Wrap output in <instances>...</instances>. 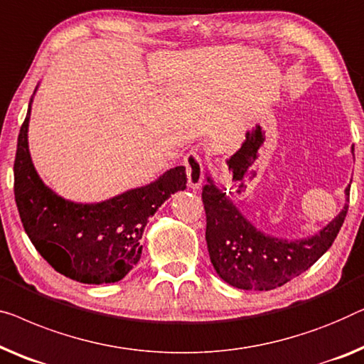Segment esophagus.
<instances>
[{"label": "esophagus", "mask_w": 364, "mask_h": 364, "mask_svg": "<svg viewBox=\"0 0 364 364\" xmlns=\"http://www.w3.org/2000/svg\"><path fill=\"white\" fill-rule=\"evenodd\" d=\"M183 166H186V172H187V182L188 187L197 191L202 186L203 182V166H202V159L197 152L192 151L183 157Z\"/></svg>", "instance_id": "34e87169"}]
</instances>
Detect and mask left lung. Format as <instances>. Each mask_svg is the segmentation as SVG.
Listing matches in <instances>:
<instances>
[{
    "mask_svg": "<svg viewBox=\"0 0 364 364\" xmlns=\"http://www.w3.org/2000/svg\"><path fill=\"white\" fill-rule=\"evenodd\" d=\"M351 151H355L351 147ZM350 202V186L345 188ZM202 200L207 213L210 261L226 284L245 291H271L307 271L333 245L343 225L348 203L318 233L302 240L266 235L245 218L238 207L207 176Z\"/></svg>",
    "mask_w": 364,
    "mask_h": 364,
    "instance_id": "left-lung-1",
    "label": "left lung"
}]
</instances>
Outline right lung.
Masks as SVG:
<instances>
[{"mask_svg":"<svg viewBox=\"0 0 364 364\" xmlns=\"http://www.w3.org/2000/svg\"><path fill=\"white\" fill-rule=\"evenodd\" d=\"M28 114L18 136L14 198L23 226L39 255L77 282H118L138 264L144 228L157 208L186 191V167L169 169L143 187L98 203H77L42 182L29 154Z\"/></svg>","mask_w":364,"mask_h":364,"instance_id":"add662e5","label":"right lung"}]
</instances>
